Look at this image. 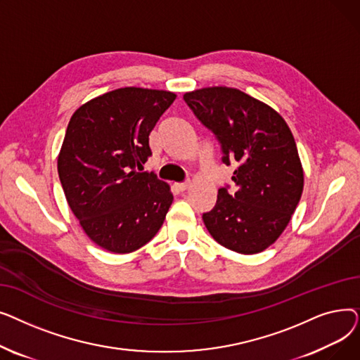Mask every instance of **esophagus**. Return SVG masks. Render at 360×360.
<instances>
[{
  "label": "esophagus",
  "instance_id": "1",
  "mask_svg": "<svg viewBox=\"0 0 360 360\" xmlns=\"http://www.w3.org/2000/svg\"><path fill=\"white\" fill-rule=\"evenodd\" d=\"M190 185H191V181H184V182L176 184V188L179 191H186L188 188H190Z\"/></svg>",
  "mask_w": 360,
  "mask_h": 360
}]
</instances>
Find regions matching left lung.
<instances>
[{
    "mask_svg": "<svg viewBox=\"0 0 360 360\" xmlns=\"http://www.w3.org/2000/svg\"><path fill=\"white\" fill-rule=\"evenodd\" d=\"M197 120L216 136L221 162L235 163V188H220L207 231L224 248L257 254L286 229L304 191V169L292 131L269 105L232 87L184 94Z\"/></svg>",
    "mask_w": 360,
    "mask_h": 360,
    "instance_id": "left-lung-1",
    "label": "left lung"
}]
</instances>
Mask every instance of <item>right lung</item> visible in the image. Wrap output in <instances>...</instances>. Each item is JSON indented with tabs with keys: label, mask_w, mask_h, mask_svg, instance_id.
Returning <instances> with one entry per match:
<instances>
[{
	"label": "right lung",
	"mask_w": 360,
	"mask_h": 360,
	"mask_svg": "<svg viewBox=\"0 0 360 360\" xmlns=\"http://www.w3.org/2000/svg\"><path fill=\"white\" fill-rule=\"evenodd\" d=\"M176 94L122 87L72 113L58 156L68 205L101 248L128 254L162 228L174 195L155 174L137 172L151 156L148 136Z\"/></svg>",
	"instance_id": "1"
}]
</instances>
